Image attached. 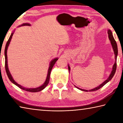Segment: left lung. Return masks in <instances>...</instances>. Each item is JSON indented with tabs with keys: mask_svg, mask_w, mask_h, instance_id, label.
I'll use <instances>...</instances> for the list:
<instances>
[{
	"mask_svg": "<svg viewBox=\"0 0 123 123\" xmlns=\"http://www.w3.org/2000/svg\"><path fill=\"white\" fill-rule=\"evenodd\" d=\"M108 37H109V40H110V42H111V44L112 45V46L113 49H114V53L115 55V62L114 64V66H113V68H112V70L111 71V74H110V76L106 80H105L104 82H103L102 84H101L100 85H99L97 87H95L93 89H92V90H88L90 92H92V91H95L98 89H100V88H101L102 87H103V86H104L105 84H106L108 81H109L113 77H114V74H115V72H116V68H117V62H116V60H117V55H118V49H117V43L115 41V39L114 37H113L112 36V32L110 30H108ZM68 69H69V70H70V67L68 65ZM77 88L79 89V90H80L81 91H85V92H88L87 90H83V89H81V88H79L77 87H76Z\"/></svg>",
	"mask_w": 123,
	"mask_h": 123,
	"instance_id": "1",
	"label": "left lung"
}]
</instances>
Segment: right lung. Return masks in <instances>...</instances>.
Returning a JSON list of instances; mask_svg holds the SVG:
<instances>
[{"label": "right lung", "mask_w": 123, "mask_h": 123, "mask_svg": "<svg viewBox=\"0 0 123 123\" xmlns=\"http://www.w3.org/2000/svg\"><path fill=\"white\" fill-rule=\"evenodd\" d=\"M22 25H30V24H29V23H23ZM13 34H14V33H12L11 36L9 37V39H8V41H7V43H6L5 49V69H6V74H7V76H8L9 79L12 81V83L15 84V85H16L17 86H18L19 88H21L22 90H25V91H28V92H39V91L43 90V89H44L46 87V86L48 85V84H49V81L50 72H51L52 69L53 68V67L54 64L55 63V62L57 61V60H58V59H57V58H55V59H53L51 62H50L49 68V70H48V74H47V78H46V81H45V83H44L43 85H42V86H40V87H38L37 88H25V87H23V86H22L21 85H19V84H18V83H16L15 80H14V79H13V77H12L10 73H9V71L8 68V65H7V48H8V45L9 44V43H10L11 40L12 39V36H13Z\"/></svg>", "instance_id": "right-lung-1"}]
</instances>
